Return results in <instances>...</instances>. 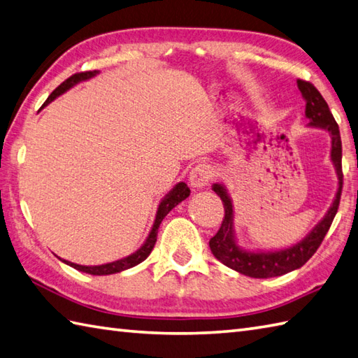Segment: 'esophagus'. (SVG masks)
I'll use <instances>...</instances> for the list:
<instances>
[{
	"label": "esophagus",
	"mask_w": 358,
	"mask_h": 358,
	"mask_svg": "<svg viewBox=\"0 0 358 358\" xmlns=\"http://www.w3.org/2000/svg\"><path fill=\"white\" fill-rule=\"evenodd\" d=\"M214 177V169L208 163H200L192 167L191 173H189V183L192 187L200 189L209 185V181Z\"/></svg>",
	"instance_id": "34e87169"
}]
</instances>
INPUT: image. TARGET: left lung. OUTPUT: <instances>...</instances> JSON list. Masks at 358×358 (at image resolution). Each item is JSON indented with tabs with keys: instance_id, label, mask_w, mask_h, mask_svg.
I'll return each instance as SVG.
<instances>
[{
	"instance_id": "8db88e82",
	"label": "left lung",
	"mask_w": 358,
	"mask_h": 358,
	"mask_svg": "<svg viewBox=\"0 0 358 358\" xmlns=\"http://www.w3.org/2000/svg\"><path fill=\"white\" fill-rule=\"evenodd\" d=\"M300 92L306 101L305 117L309 120L310 126H317L326 129L331 134L332 149L331 159L336 166L338 175V191L334 200L331 209L324 218L318 223L309 235H306L300 243L287 249L273 250V252H249L237 246L234 238L232 222H234V210L231 199L227 196L224 187L222 185H214L212 189L222 199L224 208V217L218 232L209 240V248L217 260L226 264L227 268L237 271L243 275L254 277V278H271L278 277L283 273L291 272L294 269L301 268L310 257L315 254V250L320 248L324 235L328 234L329 227L334 222L340 204L341 187H343V171H341V138L336 118L332 117L328 103L324 101L322 94L318 92L313 83L305 80H296Z\"/></svg>"
}]
</instances>
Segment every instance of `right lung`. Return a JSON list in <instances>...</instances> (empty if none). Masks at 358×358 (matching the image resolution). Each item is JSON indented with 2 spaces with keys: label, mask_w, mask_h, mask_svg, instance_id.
Segmentation results:
<instances>
[{
  "label": "right lung",
  "mask_w": 358,
  "mask_h": 358,
  "mask_svg": "<svg viewBox=\"0 0 358 358\" xmlns=\"http://www.w3.org/2000/svg\"><path fill=\"white\" fill-rule=\"evenodd\" d=\"M94 75H96V71H86V72L73 73L72 77H69L66 81H63L62 85H59L55 90H53V92L49 95L48 100H45V103L43 104V108H44L45 104H49L52 100H55L58 95H62L63 92H66L67 89H71L73 85H77L78 81L87 80L90 77H94ZM189 194H191V189L187 187V185L186 183H178L177 186L172 189L169 194L164 196V199L162 200V203H159V206H158L155 223H154V226H152V231L149 234L146 243H144V245L138 250H136L135 254L129 255L126 258H121V260H117V262H112V263H108V264H101V266H81V264L71 263V262H66V260H63V262L67 263L69 266H72V268H75V269L83 271V272H86V273H92V275H109V273H117V272H121V271H124V269L134 268V266L140 264L141 262L146 260V258L149 257V254L152 252V249H154L155 243H157L158 227H159V224H162L163 218L167 214H169V212L175 206H177L178 203L186 200L187 196H189Z\"/></svg>",
  "instance_id": "1"
}]
</instances>
